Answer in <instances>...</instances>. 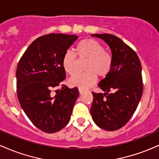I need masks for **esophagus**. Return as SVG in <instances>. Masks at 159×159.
Masks as SVG:
<instances>
[{"mask_svg":"<svg viewBox=\"0 0 159 159\" xmlns=\"http://www.w3.org/2000/svg\"><path fill=\"white\" fill-rule=\"evenodd\" d=\"M78 91H79L80 94H82L85 92V90H84V89H82V88H79L78 89Z\"/></svg>","mask_w":159,"mask_h":159,"instance_id":"1","label":"esophagus"}]
</instances>
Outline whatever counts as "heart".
I'll list each match as a JSON object with an SVG mask.
<instances>
[{
	"label": "heart",
	"mask_w": 159,
	"mask_h": 159,
	"mask_svg": "<svg viewBox=\"0 0 159 159\" xmlns=\"http://www.w3.org/2000/svg\"><path fill=\"white\" fill-rule=\"evenodd\" d=\"M75 53L79 58L87 59L84 73L75 75L69 79V84L78 88L87 89L94 84L97 75L106 77L113 64L112 55L105 51V47L96 40L85 39L75 47ZM62 65L65 72L73 75L76 72V56L72 51H66L62 57Z\"/></svg>",
	"instance_id": "b5f03b06"
}]
</instances>
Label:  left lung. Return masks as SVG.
<instances>
[{
    "instance_id": "left-lung-1",
    "label": "left lung",
    "mask_w": 159,
    "mask_h": 159,
    "mask_svg": "<svg viewBox=\"0 0 159 159\" xmlns=\"http://www.w3.org/2000/svg\"><path fill=\"white\" fill-rule=\"evenodd\" d=\"M103 39L112 52L111 72L98 84L105 93L92 92L90 113L95 123L107 131L126 124L135 112L143 94L141 64L138 54L117 36L92 34Z\"/></svg>"
}]
</instances>
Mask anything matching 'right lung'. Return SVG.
Listing matches in <instances>:
<instances>
[{
  "label": "right lung",
  "instance_id": "right-lung-1",
  "mask_svg": "<svg viewBox=\"0 0 159 159\" xmlns=\"http://www.w3.org/2000/svg\"><path fill=\"white\" fill-rule=\"evenodd\" d=\"M77 39L75 35L63 34L40 36L18 63V99L29 120L43 132H58L70 120L79 92L77 87L70 89L62 84L66 78L62 57ZM58 85L61 90L54 95L52 90Z\"/></svg>",
  "mask_w": 159,
  "mask_h": 159
}]
</instances>
